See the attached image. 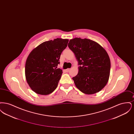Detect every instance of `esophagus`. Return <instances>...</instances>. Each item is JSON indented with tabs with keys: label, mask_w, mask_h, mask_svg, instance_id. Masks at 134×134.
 Returning <instances> with one entry per match:
<instances>
[{
	"label": "esophagus",
	"mask_w": 134,
	"mask_h": 134,
	"mask_svg": "<svg viewBox=\"0 0 134 134\" xmlns=\"http://www.w3.org/2000/svg\"><path fill=\"white\" fill-rule=\"evenodd\" d=\"M65 71H66V72H68L70 71V69H67L65 70Z\"/></svg>",
	"instance_id": "34e87169"
}]
</instances>
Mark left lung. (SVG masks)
<instances>
[{"instance_id": "1", "label": "left lung", "mask_w": 134, "mask_h": 134, "mask_svg": "<svg viewBox=\"0 0 134 134\" xmlns=\"http://www.w3.org/2000/svg\"><path fill=\"white\" fill-rule=\"evenodd\" d=\"M68 46L79 65L77 75L72 78L77 88L86 94L100 91L108 83L110 74V61L107 51L87 38L71 39Z\"/></svg>"}]
</instances>
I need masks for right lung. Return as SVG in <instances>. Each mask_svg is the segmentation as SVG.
Returning <instances> with one entry per match:
<instances>
[{
	"label": "right lung",
	"instance_id": "obj_1",
	"mask_svg": "<svg viewBox=\"0 0 134 134\" xmlns=\"http://www.w3.org/2000/svg\"><path fill=\"white\" fill-rule=\"evenodd\" d=\"M68 39L46 41L30 53L25 66L27 83L36 93L48 95L57 87L62 70L57 68L61 54L67 47Z\"/></svg>",
	"mask_w": 134,
	"mask_h": 134
}]
</instances>
